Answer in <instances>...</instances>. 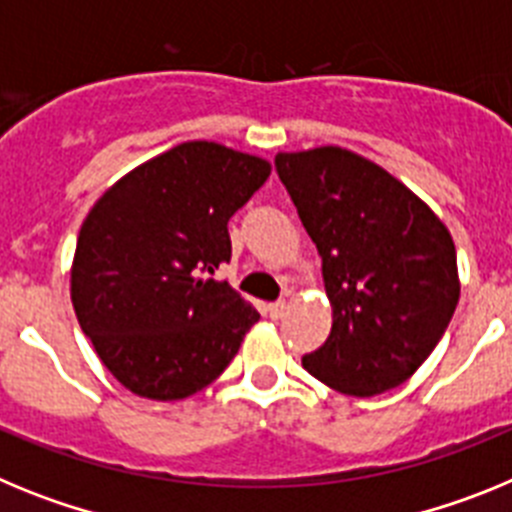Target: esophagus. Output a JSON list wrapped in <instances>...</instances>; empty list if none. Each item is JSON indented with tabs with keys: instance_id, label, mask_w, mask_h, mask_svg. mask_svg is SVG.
<instances>
[{
	"instance_id": "1",
	"label": "esophagus",
	"mask_w": 512,
	"mask_h": 512,
	"mask_svg": "<svg viewBox=\"0 0 512 512\" xmlns=\"http://www.w3.org/2000/svg\"><path fill=\"white\" fill-rule=\"evenodd\" d=\"M266 312H269V318H274V320L284 318V312H287V302H284V300L271 302V305L266 307Z\"/></svg>"
}]
</instances>
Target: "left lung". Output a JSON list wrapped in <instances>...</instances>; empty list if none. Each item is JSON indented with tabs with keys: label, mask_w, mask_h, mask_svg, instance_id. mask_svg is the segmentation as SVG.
Listing matches in <instances>:
<instances>
[{
	"label": "left lung",
	"mask_w": 512,
	"mask_h": 512,
	"mask_svg": "<svg viewBox=\"0 0 512 512\" xmlns=\"http://www.w3.org/2000/svg\"><path fill=\"white\" fill-rule=\"evenodd\" d=\"M277 174L323 259L333 328L302 356L354 397L387 392L423 364L459 302L446 225L395 176L338 146L279 153Z\"/></svg>",
	"instance_id": "left-lung-1"
}]
</instances>
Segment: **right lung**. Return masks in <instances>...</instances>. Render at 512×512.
Listing matches in <instances>:
<instances>
[{"label": "right lung", "mask_w": 512, "mask_h": 512, "mask_svg": "<svg viewBox=\"0 0 512 512\" xmlns=\"http://www.w3.org/2000/svg\"><path fill=\"white\" fill-rule=\"evenodd\" d=\"M269 174L264 158L189 140L122 176L89 210L71 302L122 387L184 400L238 354L259 312L212 274L230 261L228 220Z\"/></svg>", "instance_id": "1"}]
</instances>
